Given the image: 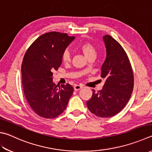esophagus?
<instances>
[{
    "label": "esophagus",
    "instance_id": "obj_1",
    "mask_svg": "<svg viewBox=\"0 0 152 152\" xmlns=\"http://www.w3.org/2000/svg\"><path fill=\"white\" fill-rule=\"evenodd\" d=\"M82 88V87L81 85H74V90H75V91H77L81 89V88Z\"/></svg>",
    "mask_w": 152,
    "mask_h": 152
}]
</instances>
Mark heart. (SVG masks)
<instances>
[{"instance_id":"1","label":"heart","mask_w":152,"mask_h":152,"mask_svg":"<svg viewBox=\"0 0 152 152\" xmlns=\"http://www.w3.org/2000/svg\"><path fill=\"white\" fill-rule=\"evenodd\" d=\"M79 50L82 51V52L84 53V55L86 56L87 59L94 57L96 58L97 51L96 48L94 45L91 44L89 42H84L79 45ZM71 52L70 50L67 49L65 50L62 55V59L64 62L67 63L71 61Z\"/></svg>"}]
</instances>
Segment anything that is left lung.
Masks as SVG:
<instances>
[{
	"label": "left lung",
	"mask_w": 152,
	"mask_h": 152,
	"mask_svg": "<svg viewBox=\"0 0 152 152\" xmlns=\"http://www.w3.org/2000/svg\"><path fill=\"white\" fill-rule=\"evenodd\" d=\"M107 56L101 67V77L106 81L101 90L93 91L87 105L91 113L108 118L120 113L127 104L134 88V75L126 53L109 35L103 36Z\"/></svg>",
	"instance_id": "8db88e82"
}]
</instances>
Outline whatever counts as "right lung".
<instances>
[{
	"instance_id": "add662e5",
	"label": "right lung",
	"mask_w": 152,
	"mask_h": 152,
	"mask_svg": "<svg viewBox=\"0 0 152 152\" xmlns=\"http://www.w3.org/2000/svg\"><path fill=\"white\" fill-rule=\"evenodd\" d=\"M74 36L51 31L37 38L26 52L22 64V85L33 110L43 118H53L65 110L73 92L69 84L58 87L53 72L62 63V55Z\"/></svg>"
}]
</instances>
